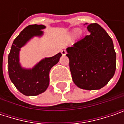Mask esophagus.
<instances>
[{"label":"esophagus","instance_id":"obj_1","mask_svg":"<svg viewBox=\"0 0 124 124\" xmlns=\"http://www.w3.org/2000/svg\"><path fill=\"white\" fill-rule=\"evenodd\" d=\"M61 54H62V55H63V56H65V54H67V52H66L65 50H62L61 51Z\"/></svg>","mask_w":124,"mask_h":124}]
</instances>
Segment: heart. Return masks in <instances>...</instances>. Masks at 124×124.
I'll return each instance as SVG.
<instances>
[{
  "label": "heart",
  "instance_id": "heart-1",
  "mask_svg": "<svg viewBox=\"0 0 124 124\" xmlns=\"http://www.w3.org/2000/svg\"><path fill=\"white\" fill-rule=\"evenodd\" d=\"M80 33H81V31H80V30L79 29H74V30L72 31V34H74V35H79L80 34Z\"/></svg>",
  "mask_w": 124,
  "mask_h": 124
}]
</instances>
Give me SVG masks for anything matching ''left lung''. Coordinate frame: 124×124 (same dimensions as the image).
I'll return each mask as SVG.
<instances>
[{
  "label": "left lung",
  "mask_w": 124,
  "mask_h": 124,
  "mask_svg": "<svg viewBox=\"0 0 124 124\" xmlns=\"http://www.w3.org/2000/svg\"><path fill=\"white\" fill-rule=\"evenodd\" d=\"M87 29L90 34L68 47L66 56L74 84L83 90H99L115 74L116 53L112 39L103 27L92 23Z\"/></svg>",
  "instance_id": "obj_1"
}]
</instances>
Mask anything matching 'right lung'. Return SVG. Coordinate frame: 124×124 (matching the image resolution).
Returning a JSON list of instances; mask_svg holds the SVG:
<instances>
[{
    "instance_id": "right-lung-1",
    "label": "right lung",
    "mask_w": 124,
    "mask_h": 124,
    "mask_svg": "<svg viewBox=\"0 0 124 124\" xmlns=\"http://www.w3.org/2000/svg\"><path fill=\"white\" fill-rule=\"evenodd\" d=\"M43 25H31L26 27L13 42L8 56L9 76L15 87L24 95L36 96L44 93L50 84V71L56 64L61 53L54 56L41 60L32 68H23L20 63L19 53L22 47L25 45L34 36L43 34Z\"/></svg>"
}]
</instances>
